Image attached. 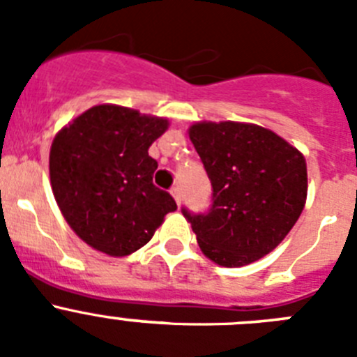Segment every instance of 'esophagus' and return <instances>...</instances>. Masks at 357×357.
Here are the masks:
<instances>
[{
  "mask_svg": "<svg viewBox=\"0 0 357 357\" xmlns=\"http://www.w3.org/2000/svg\"><path fill=\"white\" fill-rule=\"evenodd\" d=\"M169 193H172V197L175 198L176 206H181V202H182V191H181V188H178V185H175V188H172V191H169Z\"/></svg>",
  "mask_w": 357,
  "mask_h": 357,
  "instance_id": "obj_1",
  "label": "esophagus"
}]
</instances>
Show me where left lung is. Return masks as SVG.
Wrapping results in <instances>:
<instances>
[{
    "instance_id": "8db88e82",
    "label": "left lung",
    "mask_w": 357,
    "mask_h": 357,
    "mask_svg": "<svg viewBox=\"0 0 357 357\" xmlns=\"http://www.w3.org/2000/svg\"><path fill=\"white\" fill-rule=\"evenodd\" d=\"M188 134L213 185L209 213L182 211L200 250L227 268L270 254L305 206L307 166L302 151L254 123L198 121Z\"/></svg>"
}]
</instances>
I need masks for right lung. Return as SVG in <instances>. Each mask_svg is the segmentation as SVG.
I'll return each instance as SVG.
<instances>
[{"label":"right lung","instance_id":"right-lung-1","mask_svg":"<svg viewBox=\"0 0 357 357\" xmlns=\"http://www.w3.org/2000/svg\"><path fill=\"white\" fill-rule=\"evenodd\" d=\"M169 121L128 107L102 103L56 132L50 182L75 234L94 250L125 257L139 250L176 209L153 185L157 160L148 148Z\"/></svg>","mask_w":357,"mask_h":357}]
</instances>
